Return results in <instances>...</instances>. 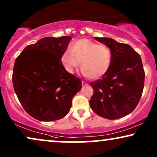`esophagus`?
<instances>
[{
	"mask_svg": "<svg viewBox=\"0 0 157 157\" xmlns=\"http://www.w3.org/2000/svg\"><path fill=\"white\" fill-rule=\"evenodd\" d=\"M82 86H85V85H87V83L86 82H85V81H82Z\"/></svg>",
	"mask_w": 157,
	"mask_h": 157,
	"instance_id": "34e87169",
	"label": "esophagus"
}]
</instances>
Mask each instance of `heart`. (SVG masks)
<instances>
[{"label": "heart", "mask_w": 157, "mask_h": 157, "mask_svg": "<svg viewBox=\"0 0 157 157\" xmlns=\"http://www.w3.org/2000/svg\"><path fill=\"white\" fill-rule=\"evenodd\" d=\"M111 60L109 47L87 39L73 43L70 49H66L60 57V62L67 72L72 74L81 62L83 75L92 79H98L105 75L110 69Z\"/></svg>", "instance_id": "heart-1"}]
</instances>
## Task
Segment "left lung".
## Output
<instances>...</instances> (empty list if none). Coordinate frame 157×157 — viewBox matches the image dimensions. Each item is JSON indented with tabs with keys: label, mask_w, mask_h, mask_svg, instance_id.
Wrapping results in <instances>:
<instances>
[{
	"label": "left lung",
	"mask_w": 157,
	"mask_h": 157,
	"mask_svg": "<svg viewBox=\"0 0 157 157\" xmlns=\"http://www.w3.org/2000/svg\"><path fill=\"white\" fill-rule=\"evenodd\" d=\"M95 38L109 47L112 60L107 73L90 82L94 93L90 105L103 118H122L135 109L143 93L145 73L141 57L126 44L107 37Z\"/></svg>",
	"instance_id": "left-lung-1"
}]
</instances>
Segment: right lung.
<instances>
[{"label":"right lung","mask_w":157,"mask_h":157,"mask_svg":"<svg viewBox=\"0 0 157 157\" xmlns=\"http://www.w3.org/2000/svg\"><path fill=\"white\" fill-rule=\"evenodd\" d=\"M72 37L48 36L25 48L16 58L13 88L21 104L33 118L53 121L64 118L82 82L60 62Z\"/></svg>","instance_id":"obj_1"}]
</instances>
